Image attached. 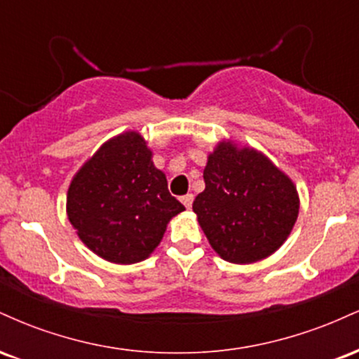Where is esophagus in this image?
Segmentation results:
<instances>
[{
	"instance_id": "34e87169",
	"label": "esophagus",
	"mask_w": 359,
	"mask_h": 359,
	"mask_svg": "<svg viewBox=\"0 0 359 359\" xmlns=\"http://www.w3.org/2000/svg\"><path fill=\"white\" fill-rule=\"evenodd\" d=\"M180 201H182V204L185 205V208H187V209H191V205H192V201H194V196H192V194H185V196L180 197Z\"/></svg>"
}]
</instances>
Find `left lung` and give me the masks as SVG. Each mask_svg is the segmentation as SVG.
I'll list each match as a JSON object with an SVG mask.
<instances>
[{"mask_svg":"<svg viewBox=\"0 0 359 359\" xmlns=\"http://www.w3.org/2000/svg\"><path fill=\"white\" fill-rule=\"evenodd\" d=\"M194 201L201 228L226 262L253 263L282 246L297 221L294 184L266 156L221 143L204 168Z\"/></svg>","mask_w":359,"mask_h":359,"instance_id":"obj_1","label":"left lung"}]
</instances>
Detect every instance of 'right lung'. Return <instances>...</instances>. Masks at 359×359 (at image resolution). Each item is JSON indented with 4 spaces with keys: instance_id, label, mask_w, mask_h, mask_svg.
Segmentation results:
<instances>
[{
    "instance_id": "right-lung-1",
    "label": "right lung",
    "mask_w": 359,
    "mask_h": 359,
    "mask_svg": "<svg viewBox=\"0 0 359 359\" xmlns=\"http://www.w3.org/2000/svg\"><path fill=\"white\" fill-rule=\"evenodd\" d=\"M151 162L138 133L104 143L74 177L69 221L94 253L113 263H137L156 248L167 222L184 211Z\"/></svg>"
}]
</instances>
